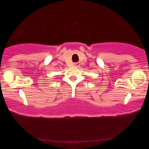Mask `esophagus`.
I'll return each instance as SVG.
<instances>
[{
    "instance_id": "obj_1",
    "label": "esophagus",
    "mask_w": 149,
    "mask_h": 149,
    "mask_svg": "<svg viewBox=\"0 0 149 149\" xmlns=\"http://www.w3.org/2000/svg\"><path fill=\"white\" fill-rule=\"evenodd\" d=\"M80 63L79 62H77V63H74V66H76V67H79V66H80Z\"/></svg>"
}]
</instances>
